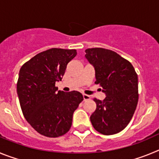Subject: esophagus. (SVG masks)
Listing matches in <instances>:
<instances>
[{
	"label": "esophagus",
	"instance_id": "34e87169",
	"mask_svg": "<svg viewBox=\"0 0 159 159\" xmlns=\"http://www.w3.org/2000/svg\"><path fill=\"white\" fill-rule=\"evenodd\" d=\"M83 97H84V100H88V99H91L89 95H86V94H84V95H83Z\"/></svg>",
	"mask_w": 159,
	"mask_h": 159
}]
</instances>
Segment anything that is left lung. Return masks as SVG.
Masks as SVG:
<instances>
[{"label": "left lung", "mask_w": 159, "mask_h": 159, "mask_svg": "<svg viewBox=\"0 0 159 159\" xmlns=\"http://www.w3.org/2000/svg\"><path fill=\"white\" fill-rule=\"evenodd\" d=\"M85 52L95 68V83L106 95L102 101L94 99L96 109L90 117L92 124L102 134H117L127 127L135 111L139 100L137 73L128 60L111 50L94 48Z\"/></svg>", "instance_id": "left-lung-1"}]
</instances>
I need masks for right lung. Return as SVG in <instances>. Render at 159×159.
I'll list each match as a JSON object with an SVG mask.
<instances>
[{
    "label": "right lung",
    "instance_id": "right-lung-1",
    "mask_svg": "<svg viewBox=\"0 0 159 159\" xmlns=\"http://www.w3.org/2000/svg\"><path fill=\"white\" fill-rule=\"evenodd\" d=\"M75 49L51 48L36 55L21 67L16 91L22 112L38 133L49 138L70 130L73 113L84 99L80 92L58 91L67 64Z\"/></svg>",
    "mask_w": 159,
    "mask_h": 159
}]
</instances>
